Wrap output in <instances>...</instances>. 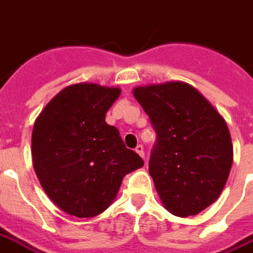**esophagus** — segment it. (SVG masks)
<instances>
[{
	"mask_svg": "<svg viewBox=\"0 0 253 253\" xmlns=\"http://www.w3.org/2000/svg\"><path fill=\"white\" fill-rule=\"evenodd\" d=\"M135 151H136V153H139V156H141V157H144V148H143V145H141V144L136 145V148H135Z\"/></svg>",
	"mask_w": 253,
	"mask_h": 253,
	"instance_id": "34e87169",
	"label": "esophagus"
}]
</instances>
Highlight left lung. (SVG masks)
<instances>
[{"instance_id":"left-lung-1","label":"left lung","mask_w":253,"mask_h":253,"mask_svg":"<svg viewBox=\"0 0 253 253\" xmlns=\"http://www.w3.org/2000/svg\"><path fill=\"white\" fill-rule=\"evenodd\" d=\"M156 141L149 174L171 214L195 215L222 192L233 165L226 122L200 92L183 82L136 87Z\"/></svg>"}]
</instances>
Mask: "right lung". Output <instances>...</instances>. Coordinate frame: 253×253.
Returning <instances> with one entry per match:
<instances>
[{
    "label": "right lung",
    "instance_id": "1",
    "mask_svg": "<svg viewBox=\"0 0 253 253\" xmlns=\"http://www.w3.org/2000/svg\"><path fill=\"white\" fill-rule=\"evenodd\" d=\"M118 88L78 83L45 106L32 132V161L41 186L63 212L79 218L100 214L113 203L125 175L144 165L126 148L105 114Z\"/></svg>",
    "mask_w": 253,
    "mask_h": 253
}]
</instances>
